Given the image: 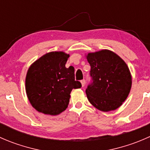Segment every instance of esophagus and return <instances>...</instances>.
Here are the masks:
<instances>
[{
    "instance_id": "esophagus-1",
    "label": "esophagus",
    "mask_w": 150,
    "mask_h": 150,
    "mask_svg": "<svg viewBox=\"0 0 150 150\" xmlns=\"http://www.w3.org/2000/svg\"><path fill=\"white\" fill-rule=\"evenodd\" d=\"M81 84H82V86L83 87V86H85V84H86V81H85L84 79L82 80V81H81Z\"/></svg>"
}]
</instances>
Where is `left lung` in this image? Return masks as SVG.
<instances>
[{"label": "left lung", "instance_id": "8db88e82", "mask_svg": "<svg viewBox=\"0 0 150 150\" xmlns=\"http://www.w3.org/2000/svg\"><path fill=\"white\" fill-rule=\"evenodd\" d=\"M92 82L86 90L90 103L102 112L122 105L131 88V72L125 62L110 50L88 53Z\"/></svg>", "mask_w": 150, "mask_h": 150}]
</instances>
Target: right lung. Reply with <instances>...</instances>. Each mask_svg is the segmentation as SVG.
<instances>
[{
	"label": "right lung",
	"mask_w": 150,
	"mask_h": 150,
	"mask_svg": "<svg viewBox=\"0 0 150 150\" xmlns=\"http://www.w3.org/2000/svg\"><path fill=\"white\" fill-rule=\"evenodd\" d=\"M69 57L63 51L47 53L29 67L25 88L30 104L37 111L57 115L66 110L73 88H81L75 81V69L65 64Z\"/></svg>",
	"instance_id": "add662e5"
}]
</instances>
